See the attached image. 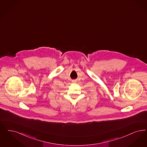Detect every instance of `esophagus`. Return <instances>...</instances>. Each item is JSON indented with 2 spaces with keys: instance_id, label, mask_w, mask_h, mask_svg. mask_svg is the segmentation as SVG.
Returning <instances> with one entry per match:
<instances>
[{
  "instance_id": "esophagus-1",
  "label": "esophagus",
  "mask_w": 147,
  "mask_h": 147,
  "mask_svg": "<svg viewBox=\"0 0 147 147\" xmlns=\"http://www.w3.org/2000/svg\"><path fill=\"white\" fill-rule=\"evenodd\" d=\"M72 82H76V80H73Z\"/></svg>"
}]
</instances>
